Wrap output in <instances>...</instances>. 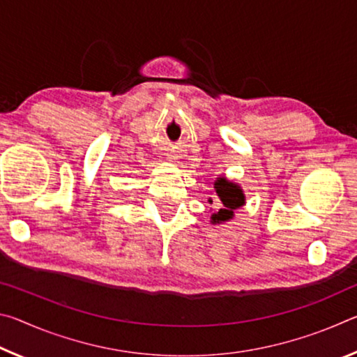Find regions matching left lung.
<instances>
[{"instance_id":"obj_1","label":"left lung","mask_w":357,"mask_h":357,"mask_svg":"<svg viewBox=\"0 0 357 357\" xmlns=\"http://www.w3.org/2000/svg\"><path fill=\"white\" fill-rule=\"evenodd\" d=\"M214 185H215L217 195L220 198L222 206L217 213L213 214L211 219H213V223H220L231 219L233 211L238 209L239 206H243L245 198H244L243 190L239 189V185L228 183L225 178L217 179ZM211 203H213V200H211Z\"/></svg>"}]
</instances>
